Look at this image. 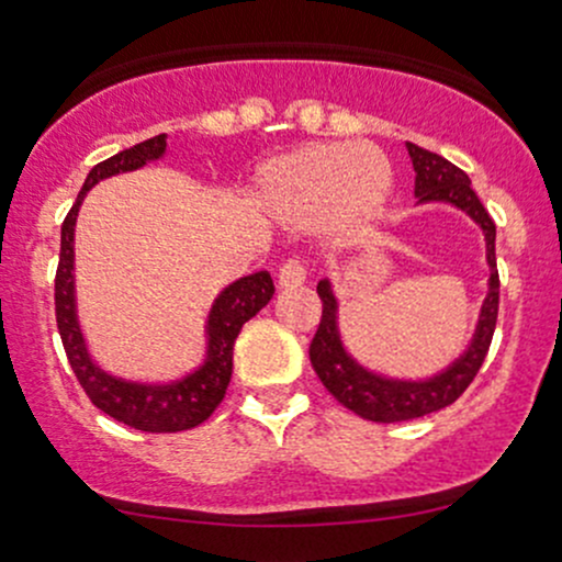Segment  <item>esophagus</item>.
Listing matches in <instances>:
<instances>
[{"mask_svg":"<svg viewBox=\"0 0 562 562\" xmlns=\"http://www.w3.org/2000/svg\"><path fill=\"white\" fill-rule=\"evenodd\" d=\"M277 282L280 288H299L306 282V267L299 259H290L280 267V274H277Z\"/></svg>","mask_w":562,"mask_h":562,"instance_id":"34e87169","label":"esophagus"}]
</instances>
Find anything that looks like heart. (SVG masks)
I'll list each match as a JSON object with an SVG mask.
<instances>
[{
    "instance_id": "1",
    "label": "heart",
    "mask_w": 562,
    "mask_h": 562,
    "mask_svg": "<svg viewBox=\"0 0 562 562\" xmlns=\"http://www.w3.org/2000/svg\"><path fill=\"white\" fill-rule=\"evenodd\" d=\"M393 169L372 145H306L261 166L256 198L261 209L290 224L317 222L351 232L378 216L391 195Z\"/></svg>"
}]
</instances>
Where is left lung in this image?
I'll use <instances>...</instances> for the list:
<instances>
[{
  "instance_id": "8db88e82",
  "label": "left lung",
  "mask_w": 562,
  "mask_h": 562,
  "mask_svg": "<svg viewBox=\"0 0 562 562\" xmlns=\"http://www.w3.org/2000/svg\"><path fill=\"white\" fill-rule=\"evenodd\" d=\"M406 153L412 158V169H415V198L417 205L423 203H447L460 209L479 224L486 240V263H488V290L486 299L481 303L479 322H475V333L470 344L460 357L441 372L430 378H391L383 372L370 370L362 362L348 353V348L340 338L338 325V299L333 293L330 280H319L317 293L322 299V319L314 335L312 346H308V357L312 367L317 372L322 385L338 398L346 409L353 415L364 417L372 423H404L425 417L430 412L443 409V406L454 404L457 398L465 393V389L479 375L483 359H486L488 346H492V335L496 327V312H499V272H496V256L494 240L496 227L483 209L479 195L470 187L468 173L449 164L447 158L436 156V153L423 150V147L406 142Z\"/></svg>"
}]
</instances>
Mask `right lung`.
I'll return each instance as SVG.
<instances>
[{
  "label": "right lung",
  "mask_w": 562,
  "mask_h": 562,
  "mask_svg": "<svg viewBox=\"0 0 562 562\" xmlns=\"http://www.w3.org/2000/svg\"><path fill=\"white\" fill-rule=\"evenodd\" d=\"M166 153V134L139 142L128 150L115 153L113 158L97 164L89 171L74 209L68 211L60 229V263L55 277V317L60 330L63 346H66L68 362L79 378L81 389L92 398L97 409L111 415L113 420L128 425V428L145 430V434H177L190 430L209 420L214 409L222 404L232 378V351L240 335L243 325L261 312L274 295V282L269 272H256L240 280L229 282L216 295L205 319V357L195 370L166 383H142V380H126L102 370L89 353L87 338L79 325V306H76V274H74V237L79 209L102 179L119 177V173L137 171L142 166L160 160Z\"/></svg>",
  "instance_id": "1"
}]
</instances>
